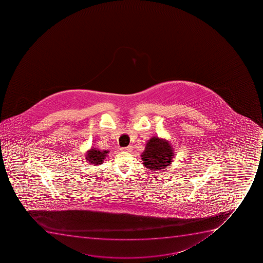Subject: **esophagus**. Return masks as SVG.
<instances>
[{
  "mask_svg": "<svg viewBox=\"0 0 263 263\" xmlns=\"http://www.w3.org/2000/svg\"><path fill=\"white\" fill-rule=\"evenodd\" d=\"M133 150V147H132V146H127V147H123V148H122V151H125V152H131Z\"/></svg>",
  "mask_w": 263,
  "mask_h": 263,
  "instance_id": "1",
  "label": "esophagus"
}]
</instances>
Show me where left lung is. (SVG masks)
<instances>
[{"instance_id":"left-lung-1","label":"left lung","mask_w":263,"mask_h":263,"mask_svg":"<svg viewBox=\"0 0 263 263\" xmlns=\"http://www.w3.org/2000/svg\"><path fill=\"white\" fill-rule=\"evenodd\" d=\"M174 153L169 141L158 136L152 137L146 145V148L141 154L144 166L152 171L164 170L172 164Z\"/></svg>"}]
</instances>
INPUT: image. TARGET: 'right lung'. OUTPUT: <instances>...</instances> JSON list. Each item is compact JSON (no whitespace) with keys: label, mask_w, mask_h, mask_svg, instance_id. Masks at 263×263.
<instances>
[{"label":"right lung","mask_w":263,"mask_h":263,"mask_svg":"<svg viewBox=\"0 0 263 263\" xmlns=\"http://www.w3.org/2000/svg\"><path fill=\"white\" fill-rule=\"evenodd\" d=\"M109 152L106 150H99L98 148H91L86 153V161L92 164H101L104 162V159L106 158V154Z\"/></svg>","instance_id":"add662e5"}]
</instances>
